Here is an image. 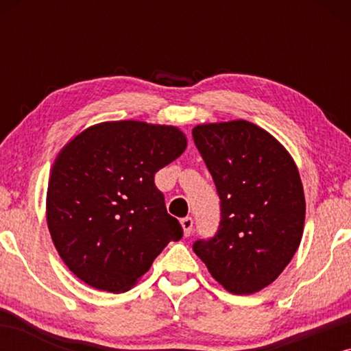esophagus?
Masks as SVG:
<instances>
[{"label": "esophagus", "instance_id": "1", "mask_svg": "<svg viewBox=\"0 0 351 351\" xmlns=\"http://www.w3.org/2000/svg\"><path fill=\"white\" fill-rule=\"evenodd\" d=\"M180 223H182V228H184L185 237H190L191 230H193V219H191V217H184V219L180 220Z\"/></svg>", "mask_w": 351, "mask_h": 351}]
</instances>
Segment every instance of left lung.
Returning <instances> with one entry per match:
<instances>
[{
  "mask_svg": "<svg viewBox=\"0 0 351 351\" xmlns=\"http://www.w3.org/2000/svg\"><path fill=\"white\" fill-rule=\"evenodd\" d=\"M193 141L220 198V223L193 251L217 282L247 295L271 285L299 249L304 186L294 160L275 137L237 119L199 124Z\"/></svg>",
  "mask_w": 351,
  "mask_h": 351,
  "instance_id": "8db88e82",
  "label": "left lung"
}]
</instances>
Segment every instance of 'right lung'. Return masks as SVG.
I'll use <instances>...</instances> for the list:
<instances>
[{
    "mask_svg": "<svg viewBox=\"0 0 351 351\" xmlns=\"http://www.w3.org/2000/svg\"><path fill=\"white\" fill-rule=\"evenodd\" d=\"M186 148L174 126L107 121L62 148L46 198L47 227L70 271L99 291L136 285L184 234L167 214L155 174Z\"/></svg>",
    "mask_w": 351,
    "mask_h": 351,
    "instance_id": "add662e5",
    "label": "right lung"
}]
</instances>
